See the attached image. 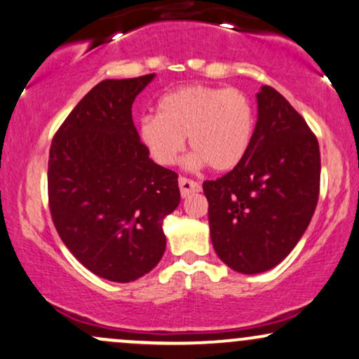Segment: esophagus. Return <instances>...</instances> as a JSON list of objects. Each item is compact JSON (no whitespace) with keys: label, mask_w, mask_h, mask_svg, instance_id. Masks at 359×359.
I'll use <instances>...</instances> for the list:
<instances>
[{"label":"esophagus","mask_w":359,"mask_h":359,"mask_svg":"<svg viewBox=\"0 0 359 359\" xmlns=\"http://www.w3.org/2000/svg\"><path fill=\"white\" fill-rule=\"evenodd\" d=\"M179 187H180V196L187 197L194 192L201 191V184H197L196 180L187 179V177H179Z\"/></svg>","instance_id":"34e87169"}]
</instances>
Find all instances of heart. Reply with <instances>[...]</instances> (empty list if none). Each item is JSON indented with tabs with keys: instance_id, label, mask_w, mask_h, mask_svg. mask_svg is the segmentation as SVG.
Instances as JSON below:
<instances>
[{
	"instance_id": "heart-1",
	"label": "heart",
	"mask_w": 359,
	"mask_h": 359,
	"mask_svg": "<svg viewBox=\"0 0 359 359\" xmlns=\"http://www.w3.org/2000/svg\"><path fill=\"white\" fill-rule=\"evenodd\" d=\"M256 111L239 88L185 85L163 95L158 115L138 122V138L158 165L170 167L184 150V138L194 154L189 165H209L227 172L239 165L252 145Z\"/></svg>"
}]
</instances>
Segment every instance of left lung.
Masks as SVG:
<instances>
[{
	"instance_id": "8db88e82",
	"label": "left lung",
	"mask_w": 359,
	"mask_h": 359,
	"mask_svg": "<svg viewBox=\"0 0 359 359\" xmlns=\"http://www.w3.org/2000/svg\"><path fill=\"white\" fill-rule=\"evenodd\" d=\"M319 179L316 135L278 90L264 85L248 155L226 175L202 185L217 256L243 274L278 266L309 226Z\"/></svg>"
}]
</instances>
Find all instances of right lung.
<instances>
[{"instance_id":"1","label":"right lung","mask_w":359,"mask_h":359,"mask_svg":"<svg viewBox=\"0 0 359 359\" xmlns=\"http://www.w3.org/2000/svg\"><path fill=\"white\" fill-rule=\"evenodd\" d=\"M154 76L95 85L50 147L56 232L86 269L114 283H130L158 264L163 219L180 202L179 175L154 163L132 120V103Z\"/></svg>"}]
</instances>
